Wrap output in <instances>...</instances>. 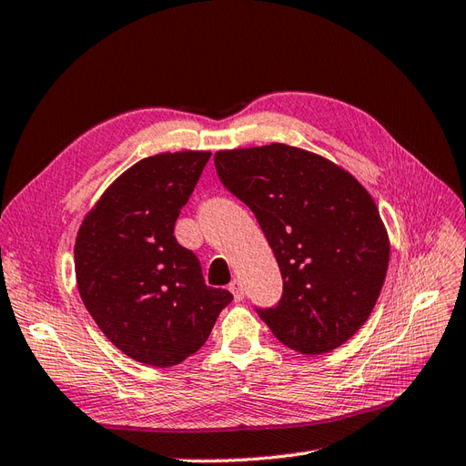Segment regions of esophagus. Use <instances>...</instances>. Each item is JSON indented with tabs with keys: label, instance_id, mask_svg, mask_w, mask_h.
Masks as SVG:
<instances>
[{
	"label": "esophagus",
	"instance_id": "1",
	"mask_svg": "<svg viewBox=\"0 0 466 466\" xmlns=\"http://www.w3.org/2000/svg\"><path fill=\"white\" fill-rule=\"evenodd\" d=\"M230 291L234 294V299H236V301L244 299V288H242L240 282H238V279H234V282L230 284Z\"/></svg>",
	"mask_w": 466,
	"mask_h": 466
}]
</instances>
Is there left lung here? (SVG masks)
Masks as SVG:
<instances>
[{
  "label": "left lung",
  "mask_w": 466,
  "mask_h": 466,
  "mask_svg": "<svg viewBox=\"0 0 466 466\" xmlns=\"http://www.w3.org/2000/svg\"><path fill=\"white\" fill-rule=\"evenodd\" d=\"M214 165L254 212L282 272V299L258 316L294 351L339 348L370 318L389 266L371 194L335 162L282 143L218 150Z\"/></svg>",
  "instance_id": "obj_1"
}]
</instances>
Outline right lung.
Returning <instances> with one entry per match:
<instances>
[{
  "instance_id": "obj_1",
  "label": "right lung",
  "mask_w": 466,
  "mask_h": 466,
  "mask_svg": "<svg viewBox=\"0 0 466 466\" xmlns=\"http://www.w3.org/2000/svg\"><path fill=\"white\" fill-rule=\"evenodd\" d=\"M207 150L160 153L125 170L81 222L75 276L86 311L131 360L172 367L197 353L230 304L204 284L198 258L175 238Z\"/></svg>"
}]
</instances>
